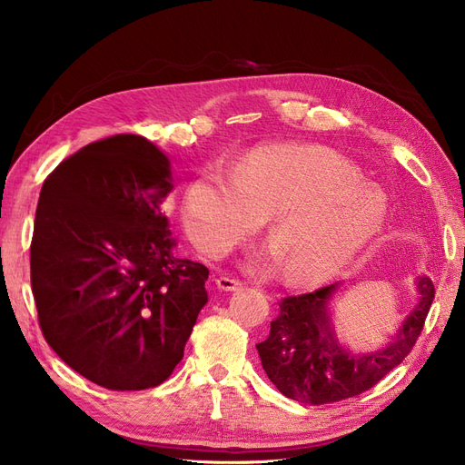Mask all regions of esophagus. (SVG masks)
Returning <instances> with one entry per match:
<instances>
[{"label": "esophagus", "instance_id": "34e87169", "mask_svg": "<svg viewBox=\"0 0 465 465\" xmlns=\"http://www.w3.org/2000/svg\"><path fill=\"white\" fill-rule=\"evenodd\" d=\"M216 287L222 291H239L243 287V283L239 280L228 278V276H220V278H216Z\"/></svg>", "mask_w": 465, "mask_h": 465}]
</instances>
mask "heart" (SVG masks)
<instances>
[{"mask_svg": "<svg viewBox=\"0 0 465 465\" xmlns=\"http://www.w3.org/2000/svg\"><path fill=\"white\" fill-rule=\"evenodd\" d=\"M182 214L189 237L211 256L226 254L270 216L285 276L314 285L339 276L380 233L387 201L331 149L261 145L232 172L218 163L197 170ZM262 264L259 259L254 268Z\"/></svg>", "mask_w": 465, "mask_h": 465, "instance_id": "heart-1", "label": "heart"}]
</instances>
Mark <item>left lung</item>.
Here are the masks:
<instances>
[{
    "label": "left lung",
    "instance_id": "left-lung-1",
    "mask_svg": "<svg viewBox=\"0 0 465 465\" xmlns=\"http://www.w3.org/2000/svg\"><path fill=\"white\" fill-rule=\"evenodd\" d=\"M335 289L337 283L282 299L268 339L256 345L268 380L287 399L320 406L356 397L380 383L414 349L435 299L433 282L420 278L421 299L389 347L352 354L339 345L328 314Z\"/></svg>",
    "mask_w": 465,
    "mask_h": 465
}]
</instances>
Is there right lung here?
<instances>
[{
    "mask_svg": "<svg viewBox=\"0 0 465 465\" xmlns=\"http://www.w3.org/2000/svg\"><path fill=\"white\" fill-rule=\"evenodd\" d=\"M172 187L166 154L134 134L82 147L42 185L30 245L42 333L111 391L166 381L209 301V268L174 252Z\"/></svg>",
    "mask_w": 465,
    "mask_h": 465,
    "instance_id": "1",
    "label": "right lung"
}]
</instances>
